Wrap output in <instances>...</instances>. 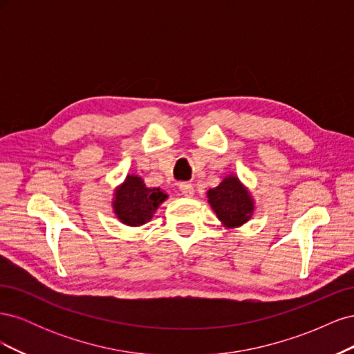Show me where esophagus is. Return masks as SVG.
<instances>
[{
  "instance_id": "34e87169",
  "label": "esophagus",
  "mask_w": 354,
  "mask_h": 354,
  "mask_svg": "<svg viewBox=\"0 0 354 354\" xmlns=\"http://www.w3.org/2000/svg\"><path fill=\"white\" fill-rule=\"evenodd\" d=\"M180 192H181V195L183 196H186V198H192L195 195V187H194V185H190V183H180Z\"/></svg>"
}]
</instances>
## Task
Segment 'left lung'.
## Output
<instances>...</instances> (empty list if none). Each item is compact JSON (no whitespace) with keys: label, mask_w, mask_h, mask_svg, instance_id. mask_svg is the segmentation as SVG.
Segmentation results:
<instances>
[{"label":"left lung","mask_w":354,"mask_h":354,"mask_svg":"<svg viewBox=\"0 0 354 354\" xmlns=\"http://www.w3.org/2000/svg\"><path fill=\"white\" fill-rule=\"evenodd\" d=\"M207 198L217 218L227 229L243 226L255 209L251 192L234 174L226 176L217 187L209 189Z\"/></svg>","instance_id":"left-lung-1"}]
</instances>
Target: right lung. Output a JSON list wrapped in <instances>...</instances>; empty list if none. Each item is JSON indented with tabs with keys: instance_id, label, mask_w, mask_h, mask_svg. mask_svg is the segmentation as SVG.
<instances>
[{
	"instance_id": "obj_1",
	"label": "right lung",
	"mask_w": 354,
	"mask_h": 354,
	"mask_svg": "<svg viewBox=\"0 0 354 354\" xmlns=\"http://www.w3.org/2000/svg\"><path fill=\"white\" fill-rule=\"evenodd\" d=\"M168 198L159 187H146L142 177L128 174L113 192L112 208L116 218L125 226H143L152 220L155 211Z\"/></svg>"
}]
</instances>
